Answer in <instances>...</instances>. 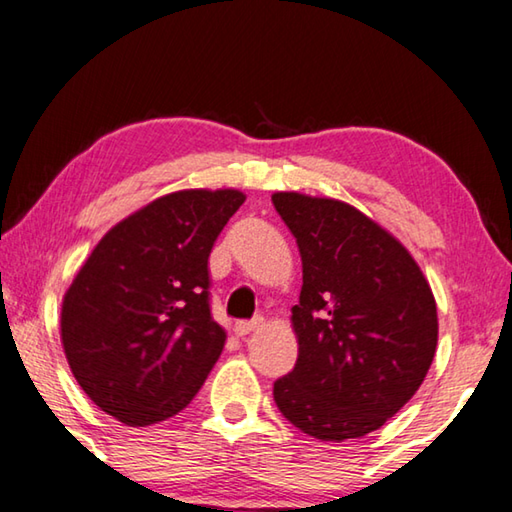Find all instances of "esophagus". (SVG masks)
Listing matches in <instances>:
<instances>
[{"mask_svg":"<svg viewBox=\"0 0 512 512\" xmlns=\"http://www.w3.org/2000/svg\"><path fill=\"white\" fill-rule=\"evenodd\" d=\"M264 318H253V320H239V323L235 325V334L237 336H246L250 332H257L259 327H262Z\"/></svg>","mask_w":512,"mask_h":512,"instance_id":"obj_1","label":"esophagus"}]
</instances>
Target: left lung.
Listing matches in <instances>:
<instances>
[{
    "label": "left lung",
    "mask_w": 512,
    "mask_h": 512,
    "mask_svg": "<svg viewBox=\"0 0 512 512\" xmlns=\"http://www.w3.org/2000/svg\"><path fill=\"white\" fill-rule=\"evenodd\" d=\"M302 259L291 309L298 361L273 384L293 427L341 443L379 429L418 391L438 345L427 277L357 207L298 192L271 196Z\"/></svg>",
    "instance_id": "obj_1"
}]
</instances>
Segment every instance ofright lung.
Returning <instances> with one entry per match:
<instances>
[{"instance_id": "add662e5", "label": "right lung", "mask_w": 512, "mask_h": 512, "mask_svg": "<svg viewBox=\"0 0 512 512\" xmlns=\"http://www.w3.org/2000/svg\"><path fill=\"white\" fill-rule=\"evenodd\" d=\"M246 196L183 189L110 228L63 298L60 341L85 395L128 427L194 400L225 345L207 257Z\"/></svg>"}]
</instances>
